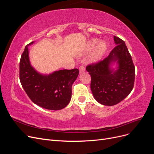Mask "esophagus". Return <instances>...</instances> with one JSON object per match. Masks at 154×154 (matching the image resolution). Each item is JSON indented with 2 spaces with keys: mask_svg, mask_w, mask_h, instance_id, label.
I'll return each mask as SVG.
<instances>
[{
  "mask_svg": "<svg viewBox=\"0 0 154 154\" xmlns=\"http://www.w3.org/2000/svg\"><path fill=\"white\" fill-rule=\"evenodd\" d=\"M79 70H80V73L84 72L85 71V67H84V66H81L80 67H79Z\"/></svg>",
  "mask_w": 154,
  "mask_h": 154,
  "instance_id": "obj_1",
  "label": "esophagus"
}]
</instances>
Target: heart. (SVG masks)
<instances>
[{
  "label": "heart",
  "instance_id": "heart-1",
  "mask_svg": "<svg viewBox=\"0 0 154 154\" xmlns=\"http://www.w3.org/2000/svg\"><path fill=\"white\" fill-rule=\"evenodd\" d=\"M97 42H98V40L96 38L91 40L87 45V51H88L91 50L96 45ZM106 50V45L105 43L104 42H100L96 45V47L95 48L94 51H92V53L90 56L89 61L91 62L98 61V60H100L102 58V57H103V54L105 53Z\"/></svg>",
  "mask_w": 154,
  "mask_h": 154
}]
</instances>
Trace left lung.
I'll return each mask as SVG.
<instances>
[{
  "label": "left lung",
  "mask_w": 154,
  "mask_h": 154,
  "mask_svg": "<svg viewBox=\"0 0 154 154\" xmlns=\"http://www.w3.org/2000/svg\"><path fill=\"white\" fill-rule=\"evenodd\" d=\"M116 47L104 60L86 67L91 76V88L95 100L106 106L119 103L132 91L135 80V67L125 42L114 36ZM116 62L118 69L110 67Z\"/></svg>",
  "instance_id": "left-lung-1"
}]
</instances>
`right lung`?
I'll use <instances>...</instances> for the list:
<instances>
[{
  "instance_id": "obj_1",
  "label": "right lung",
  "mask_w": 154,
  "mask_h": 154,
  "mask_svg": "<svg viewBox=\"0 0 154 154\" xmlns=\"http://www.w3.org/2000/svg\"><path fill=\"white\" fill-rule=\"evenodd\" d=\"M26 46L20 60V80L30 100L42 108L58 110L65 108L70 102L72 85L76 80L79 70L63 69L49 75L36 72L31 66L27 46Z\"/></svg>"
}]
</instances>
